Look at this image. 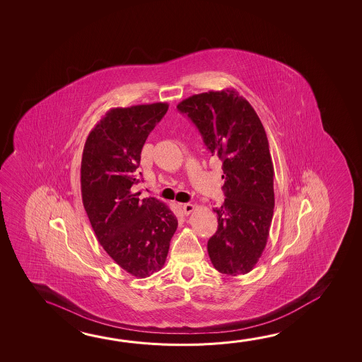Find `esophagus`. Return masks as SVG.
<instances>
[{
    "instance_id": "obj_1",
    "label": "esophagus",
    "mask_w": 362,
    "mask_h": 362,
    "mask_svg": "<svg viewBox=\"0 0 362 362\" xmlns=\"http://www.w3.org/2000/svg\"><path fill=\"white\" fill-rule=\"evenodd\" d=\"M182 209H183L184 215L188 216L194 211L196 206L192 204V203H184L183 206H182Z\"/></svg>"
}]
</instances>
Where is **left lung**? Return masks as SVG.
I'll return each instance as SVG.
<instances>
[{
    "label": "left lung",
    "mask_w": 362,
    "mask_h": 362,
    "mask_svg": "<svg viewBox=\"0 0 362 362\" xmlns=\"http://www.w3.org/2000/svg\"><path fill=\"white\" fill-rule=\"evenodd\" d=\"M177 108L222 161L226 198L214 209L218 226L207 243L209 259L228 276L250 272L266 247L274 209V170L264 127L234 89L196 94Z\"/></svg>",
    "instance_id": "obj_1"
}]
</instances>
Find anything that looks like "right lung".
I'll return each instance as SVG.
<instances>
[{"mask_svg":"<svg viewBox=\"0 0 362 362\" xmlns=\"http://www.w3.org/2000/svg\"><path fill=\"white\" fill-rule=\"evenodd\" d=\"M168 103L112 108L91 129L81 160L83 207L98 240L126 272L145 279L165 263L178 220L166 203L139 198L141 150Z\"/></svg>","mask_w":362,"mask_h":362,"instance_id":"obj_1","label":"right lung"}]
</instances>
